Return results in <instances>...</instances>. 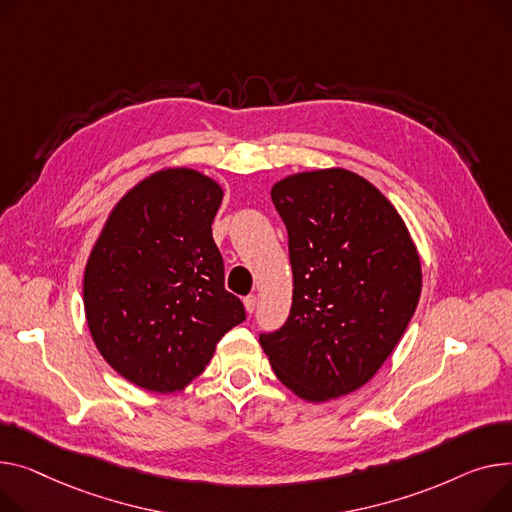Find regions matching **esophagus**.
Masks as SVG:
<instances>
[{"label":"esophagus","instance_id":"obj_1","mask_svg":"<svg viewBox=\"0 0 512 512\" xmlns=\"http://www.w3.org/2000/svg\"><path fill=\"white\" fill-rule=\"evenodd\" d=\"M255 306H257V296L255 294L245 296V309H247V313H253Z\"/></svg>","mask_w":512,"mask_h":512}]
</instances>
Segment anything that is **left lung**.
<instances>
[{
	"label": "left lung",
	"mask_w": 512,
	"mask_h": 512,
	"mask_svg": "<svg viewBox=\"0 0 512 512\" xmlns=\"http://www.w3.org/2000/svg\"><path fill=\"white\" fill-rule=\"evenodd\" d=\"M271 199L288 230L292 306L259 333L276 377L306 401L362 387L389 358L422 290L416 247L401 216L344 168L280 181Z\"/></svg>",
	"instance_id": "8db88e82"
}]
</instances>
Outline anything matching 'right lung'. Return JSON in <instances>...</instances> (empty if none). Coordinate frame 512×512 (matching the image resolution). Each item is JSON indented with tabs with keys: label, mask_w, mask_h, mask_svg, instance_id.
I'll use <instances>...</instances> for the list:
<instances>
[{
	"label": "right lung",
	"mask_w": 512,
	"mask_h": 512,
	"mask_svg": "<svg viewBox=\"0 0 512 512\" xmlns=\"http://www.w3.org/2000/svg\"><path fill=\"white\" fill-rule=\"evenodd\" d=\"M222 189L189 168L133 187L88 259L84 309L98 352L127 381L156 393L187 387L226 331L243 323L224 288L212 222Z\"/></svg>",
	"instance_id": "obj_1"
}]
</instances>
